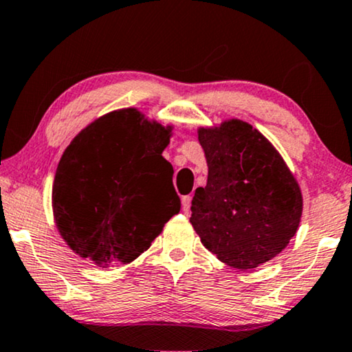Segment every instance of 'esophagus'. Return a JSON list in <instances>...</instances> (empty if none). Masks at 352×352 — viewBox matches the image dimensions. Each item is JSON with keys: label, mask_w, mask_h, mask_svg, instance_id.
I'll return each instance as SVG.
<instances>
[{"label": "esophagus", "mask_w": 352, "mask_h": 352, "mask_svg": "<svg viewBox=\"0 0 352 352\" xmlns=\"http://www.w3.org/2000/svg\"><path fill=\"white\" fill-rule=\"evenodd\" d=\"M190 207H191V196H183L182 197V210L188 214L190 212Z\"/></svg>", "instance_id": "1"}]
</instances>
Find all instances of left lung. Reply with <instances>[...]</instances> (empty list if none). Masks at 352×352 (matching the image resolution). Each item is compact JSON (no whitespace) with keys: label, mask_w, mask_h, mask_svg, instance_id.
I'll return each instance as SVG.
<instances>
[{"label":"left lung","mask_w":352,"mask_h":352,"mask_svg":"<svg viewBox=\"0 0 352 352\" xmlns=\"http://www.w3.org/2000/svg\"><path fill=\"white\" fill-rule=\"evenodd\" d=\"M209 167L197 188L191 225L217 258L247 271L273 260L300 226L303 196L273 143L249 122L231 118L197 127Z\"/></svg>","instance_id":"1"}]
</instances>
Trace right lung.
Here are the masks:
<instances>
[{"label": "right lung", "mask_w": 352, "mask_h": 352, "mask_svg": "<svg viewBox=\"0 0 352 352\" xmlns=\"http://www.w3.org/2000/svg\"><path fill=\"white\" fill-rule=\"evenodd\" d=\"M172 131L138 108H121L87 124L65 148L52 214L78 256L98 268L131 263L180 210L174 167L162 157Z\"/></svg>", "instance_id": "obj_1"}]
</instances>
